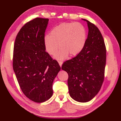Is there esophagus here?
<instances>
[{
	"mask_svg": "<svg viewBox=\"0 0 121 121\" xmlns=\"http://www.w3.org/2000/svg\"><path fill=\"white\" fill-rule=\"evenodd\" d=\"M58 63H59V65H60V66L61 67V66H62V63H63L62 61H58Z\"/></svg>",
	"mask_w": 121,
	"mask_h": 121,
	"instance_id": "1",
	"label": "esophagus"
}]
</instances>
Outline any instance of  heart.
<instances>
[{
  "label": "heart",
  "instance_id": "heart-1",
  "mask_svg": "<svg viewBox=\"0 0 121 121\" xmlns=\"http://www.w3.org/2000/svg\"><path fill=\"white\" fill-rule=\"evenodd\" d=\"M85 28L79 22H63L51 30L50 35L44 38V45L47 52L54 56L59 47L60 51L55 56L58 59H65L69 55H78L83 50L86 43Z\"/></svg>",
  "mask_w": 121,
  "mask_h": 121
}]
</instances>
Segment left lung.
Here are the masks:
<instances>
[{"label": "left lung", "instance_id": "left-lung-1", "mask_svg": "<svg viewBox=\"0 0 121 121\" xmlns=\"http://www.w3.org/2000/svg\"><path fill=\"white\" fill-rule=\"evenodd\" d=\"M88 37L83 50L63 63L62 69L68 73L69 94L77 101H89L98 93L104 78L106 48L101 32L85 19Z\"/></svg>", "mask_w": 121, "mask_h": 121}]
</instances>
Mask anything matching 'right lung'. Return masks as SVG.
<instances>
[{
    "mask_svg": "<svg viewBox=\"0 0 121 121\" xmlns=\"http://www.w3.org/2000/svg\"><path fill=\"white\" fill-rule=\"evenodd\" d=\"M48 19L36 17L17 33L13 55V69L22 92L32 101L41 103L52 96L54 79L61 68L46 52L45 33Z\"/></svg>",
    "mask_w": 121,
    "mask_h": 121,
    "instance_id": "right-lung-1",
    "label": "right lung"
}]
</instances>
